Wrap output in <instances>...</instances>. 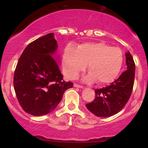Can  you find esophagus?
I'll use <instances>...</instances> for the list:
<instances>
[{
    "instance_id": "obj_1",
    "label": "esophagus",
    "mask_w": 148,
    "mask_h": 148,
    "mask_svg": "<svg viewBox=\"0 0 148 148\" xmlns=\"http://www.w3.org/2000/svg\"><path fill=\"white\" fill-rule=\"evenodd\" d=\"M74 87H78V88H81V89H83L84 86H82V85H79L77 84H74Z\"/></svg>"
}]
</instances>
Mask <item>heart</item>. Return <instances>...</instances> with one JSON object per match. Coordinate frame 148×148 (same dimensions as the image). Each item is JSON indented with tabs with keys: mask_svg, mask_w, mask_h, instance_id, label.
I'll return each instance as SVG.
<instances>
[{
	"mask_svg": "<svg viewBox=\"0 0 148 148\" xmlns=\"http://www.w3.org/2000/svg\"><path fill=\"white\" fill-rule=\"evenodd\" d=\"M123 64V53L118 47L103 42L85 43L77 49L68 47L63 56L64 71L66 77L75 79L87 65L89 82L107 84L118 76Z\"/></svg>",
	"mask_w": 148,
	"mask_h": 148,
	"instance_id": "1",
	"label": "heart"
}]
</instances>
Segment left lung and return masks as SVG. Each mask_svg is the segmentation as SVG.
I'll return each mask as SVG.
<instances>
[{
	"label": "left lung",
	"mask_w": 148,
	"mask_h": 148,
	"mask_svg": "<svg viewBox=\"0 0 148 148\" xmlns=\"http://www.w3.org/2000/svg\"><path fill=\"white\" fill-rule=\"evenodd\" d=\"M126 56L127 70L110 86L95 89L93 102L86 104L89 111L97 117L114 115L123 108L129 100L135 81V64L129 51Z\"/></svg>",
	"instance_id": "left-lung-1"
}]
</instances>
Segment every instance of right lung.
<instances>
[{
    "instance_id": "obj_1",
    "label": "right lung",
    "mask_w": 148,
    "mask_h": 148,
    "mask_svg": "<svg viewBox=\"0 0 148 148\" xmlns=\"http://www.w3.org/2000/svg\"><path fill=\"white\" fill-rule=\"evenodd\" d=\"M58 45L53 33L26 46L18 61L13 87L23 110L34 116L53 111L73 83L65 82L56 62Z\"/></svg>"
}]
</instances>
